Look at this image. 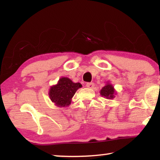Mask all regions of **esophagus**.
I'll list each match as a JSON object with an SVG mask.
<instances>
[{
	"mask_svg": "<svg viewBox=\"0 0 160 160\" xmlns=\"http://www.w3.org/2000/svg\"><path fill=\"white\" fill-rule=\"evenodd\" d=\"M86 87H87V88H88L92 89V88H94V84L93 82H88V83L86 84Z\"/></svg>",
	"mask_w": 160,
	"mask_h": 160,
	"instance_id": "esophagus-1",
	"label": "esophagus"
}]
</instances>
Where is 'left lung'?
<instances>
[{
	"label": "left lung",
	"mask_w": 160,
	"mask_h": 160,
	"mask_svg": "<svg viewBox=\"0 0 160 160\" xmlns=\"http://www.w3.org/2000/svg\"><path fill=\"white\" fill-rule=\"evenodd\" d=\"M100 94L104 98L108 99H112L115 97V95L116 94V92L112 84H111L109 81L107 82L105 86L102 88V89L100 90Z\"/></svg>",
	"instance_id": "left-lung-1"
}]
</instances>
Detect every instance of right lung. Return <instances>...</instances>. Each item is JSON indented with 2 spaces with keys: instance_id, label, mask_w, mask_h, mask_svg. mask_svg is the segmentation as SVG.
<instances>
[{
  "instance_id": "right-lung-1",
  "label": "right lung",
  "mask_w": 160,
  "mask_h": 160,
  "mask_svg": "<svg viewBox=\"0 0 160 160\" xmlns=\"http://www.w3.org/2000/svg\"><path fill=\"white\" fill-rule=\"evenodd\" d=\"M82 88L80 82H73L68 78H61L56 85L49 89L48 96L51 102L58 107H66L72 102V98L78 89Z\"/></svg>"
}]
</instances>
